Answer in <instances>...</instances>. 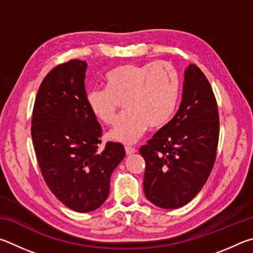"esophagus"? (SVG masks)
I'll use <instances>...</instances> for the list:
<instances>
[{
	"label": "esophagus",
	"mask_w": 253,
	"mask_h": 253,
	"mask_svg": "<svg viewBox=\"0 0 253 253\" xmlns=\"http://www.w3.org/2000/svg\"><path fill=\"white\" fill-rule=\"evenodd\" d=\"M135 152H136V149L131 148V147H126V153L127 156H130V154H134Z\"/></svg>",
	"instance_id": "34e87169"
}]
</instances>
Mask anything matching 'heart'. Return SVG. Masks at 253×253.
I'll list each match as a JSON object with an SVG mask.
<instances>
[{
  "label": "heart",
  "instance_id": "1",
  "mask_svg": "<svg viewBox=\"0 0 253 253\" xmlns=\"http://www.w3.org/2000/svg\"><path fill=\"white\" fill-rule=\"evenodd\" d=\"M106 88L87 93L86 103L94 117L112 124L124 102L127 112L120 117L109 138L133 144L149 129H161L170 122L178 105L180 79L170 62L119 65L105 75Z\"/></svg>",
  "mask_w": 253,
  "mask_h": 253
}]
</instances>
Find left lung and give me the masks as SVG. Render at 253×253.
Segmentation results:
<instances>
[{
    "label": "left lung",
    "instance_id": "left-lung-1",
    "mask_svg": "<svg viewBox=\"0 0 253 253\" xmlns=\"http://www.w3.org/2000/svg\"><path fill=\"white\" fill-rule=\"evenodd\" d=\"M219 129L210 83L196 64H190L178 112L140 148L145 160L144 194L150 202L178 209L200 192L214 165Z\"/></svg>",
    "mask_w": 253,
    "mask_h": 253
}]
</instances>
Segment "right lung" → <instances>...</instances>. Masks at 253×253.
Masks as SVG:
<instances>
[{
	"label": "right lung",
	"instance_id": "1",
	"mask_svg": "<svg viewBox=\"0 0 253 253\" xmlns=\"http://www.w3.org/2000/svg\"><path fill=\"white\" fill-rule=\"evenodd\" d=\"M87 64L71 60L55 66L35 99L31 134L42 175L52 193L70 209L90 212L110 192V179L124 157L121 143L101 144L102 129L86 103Z\"/></svg>",
	"mask_w": 253,
	"mask_h": 253
}]
</instances>
